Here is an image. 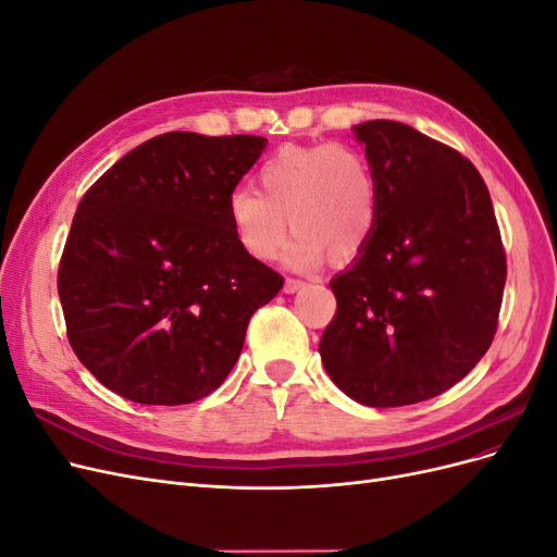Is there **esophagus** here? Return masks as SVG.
<instances>
[{"label":"esophagus","instance_id":"esophagus-1","mask_svg":"<svg viewBox=\"0 0 557 557\" xmlns=\"http://www.w3.org/2000/svg\"><path fill=\"white\" fill-rule=\"evenodd\" d=\"M305 281H299V278H285V283H283V293H288V295H293V293H297V290H301L305 288Z\"/></svg>","mask_w":557,"mask_h":557}]
</instances>
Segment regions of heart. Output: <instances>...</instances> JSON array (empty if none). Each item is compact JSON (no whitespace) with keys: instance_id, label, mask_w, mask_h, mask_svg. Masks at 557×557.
Masks as SVG:
<instances>
[{"instance_id":"heart-1","label":"heart","mask_w":557,"mask_h":557,"mask_svg":"<svg viewBox=\"0 0 557 557\" xmlns=\"http://www.w3.org/2000/svg\"><path fill=\"white\" fill-rule=\"evenodd\" d=\"M256 181L258 193L237 188L227 197V223L252 260L278 256L288 223L295 237L285 264L297 272L315 269L327 256H358L374 230L376 176L356 146H285L262 162Z\"/></svg>"}]
</instances>
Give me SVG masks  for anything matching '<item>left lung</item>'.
Returning a JSON list of instances; mask_svg holds the SVG:
<instances>
[{"label": "left lung", "instance_id": "obj_1", "mask_svg": "<svg viewBox=\"0 0 557 557\" xmlns=\"http://www.w3.org/2000/svg\"><path fill=\"white\" fill-rule=\"evenodd\" d=\"M379 188L372 234L330 281L318 352L364 407H407L462 381L491 348L507 258L491 193L458 150L395 121L352 127Z\"/></svg>", "mask_w": 557, "mask_h": 557}]
</instances>
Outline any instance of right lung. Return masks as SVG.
<instances>
[{
	"instance_id": "add662e5",
	"label": "right lung",
	"mask_w": 557,
	"mask_h": 557,
	"mask_svg": "<svg viewBox=\"0 0 557 557\" xmlns=\"http://www.w3.org/2000/svg\"><path fill=\"white\" fill-rule=\"evenodd\" d=\"M264 137L166 132L81 199L58 272L81 364L137 404L207 397L239 360L250 315L283 278L239 248L227 197Z\"/></svg>"
}]
</instances>
